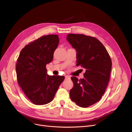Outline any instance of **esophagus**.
I'll return each instance as SVG.
<instances>
[{"mask_svg":"<svg viewBox=\"0 0 132 132\" xmlns=\"http://www.w3.org/2000/svg\"><path fill=\"white\" fill-rule=\"evenodd\" d=\"M70 79V76H68V75H66L65 76V80H68Z\"/></svg>","mask_w":132,"mask_h":132,"instance_id":"esophagus-1","label":"esophagus"}]
</instances>
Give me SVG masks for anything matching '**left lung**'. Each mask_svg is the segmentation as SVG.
Returning a JSON list of instances; mask_svg holds the SVG:
<instances>
[{
    "label": "left lung",
    "instance_id": "8db88e82",
    "mask_svg": "<svg viewBox=\"0 0 132 132\" xmlns=\"http://www.w3.org/2000/svg\"><path fill=\"white\" fill-rule=\"evenodd\" d=\"M67 40L77 50V66L86 69L84 78L72 77L74 86L70 92L77 105L87 108L98 102L110 80L112 61L105 47L94 37L69 34Z\"/></svg>",
    "mask_w": 132,
    "mask_h": 132
}]
</instances>
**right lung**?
<instances>
[{"label": "right lung", "mask_w": 132, "mask_h": 132, "mask_svg": "<svg viewBox=\"0 0 132 132\" xmlns=\"http://www.w3.org/2000/svg\"><path fill=\"white\" fill-rule=\"evenodd\" d=\"M59 39L58 35H48L35 40L22 48L17 59L18 84L34 104L51 102L65 79L64 76L48 75L46 68L53 59Z\"/></svg>", "instance_id": "add662e5"}]
</instances>
